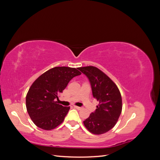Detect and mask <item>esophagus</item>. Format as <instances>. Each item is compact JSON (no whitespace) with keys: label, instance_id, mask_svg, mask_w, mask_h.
Here are the masks:
<instances>
[{"label":"esophagus","instance_id":"34e87169","mask_svg":"<svg viewBox=\"0 0 160 160\" xmlns=\"http://www.w3.org/2000/svg\"><path fill=\"white\" fill-rule=\"evenodd\" d=\"M74 108L77 109H78V110H81V109H83L81 107H78V106H76V105H74Z\"/></svg>","mask_w":160,"mask_h":160}]
</instances>
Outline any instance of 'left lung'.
Listing matches in <instances>:
<instances>
[{"label": "left lung", "mask_w": 160, "mask_h": 160, "mask_svg": "<svg viewBox=\"0 0 160 160\" xmlns=\"http://www.w3.org/2000/svg\"><path fill=\"white\" fill-rule=\"evenodd\" d=\"M90 81L93 98L99 101L95 112L84 122L91 133L101 135L109 132L117 123L122 111V99L114 82L93 66L79 67Z\"/></svg>", "instance_id": "obj_1"}]
</instances>
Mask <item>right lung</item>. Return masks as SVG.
Segmentation results:
<instances>
[{
    "mask_svg": "<svg viewBox=\"0 0 160 160\" xmlns=\"http://www.w3.org/2000/svg\"><path fill=\"white\" fill-rule=\"evenodd\" d=\"M81 72L69 67H55L47 71L33 82L26 96V107L37 127L51 130L63 122L70 107L57 103L58 95L69 82Z\"/></svg>",
    "mask_w": 160,
    "mask_h": 160,
    "instance_id": "1",
    "label": "right lung"
}]
</instances>
